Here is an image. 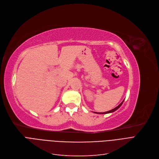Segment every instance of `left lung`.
Returning a JSON list of instances; mask_svg holds the SVG:
<instances>
[{
	"label": "left lung",
	"instance_id": "8db88e82",
	"mask_svg": "<svg viewBox=\"0 0 159 159\" xmlns=\"http://www.w3.org/2000/svg\"><path fill=\"white\" fill-rule=\"evenodd\" d=\"M124 101V100H123L122 102H121V103H120V104L118 105V106L116 107L115 109H112V110H111V111H107V112H94V113H97V114H107V113H111V112H115V111H116L118 109H119V108L121 107V105H122Z\"/></svg>",
	"mask_w": 159,
	"mask_h": 159
}]
</instances>
